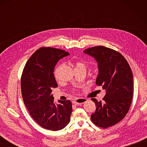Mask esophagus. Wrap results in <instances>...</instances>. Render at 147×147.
<instances>
[{"label": "esophagus", "mask_w": 147, "mask_h": 147, "mask_svg": "<svg viewBox=\"0 0 147 147\" xmlns=\"http://www.w3.org/2000/svg\"><path fill=\"white\" fill-rule=\"evenodd\" d=\"M86 102V98H78L74 100L73 102L74 104L75 105H80L84 104V103Z\"/></svg>", "instance_id": "obj_1"}]
</instances>
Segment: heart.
Returning a JSON list of instances; mask_svg holds the SVG:
<instances>
[{
  "label": "heart",
  "mask_w": 147,
  "mask_h": 147,
  "mask_svg": "<svg viewBox=\"0 0 147 147\" xmlns=\"http://www.w3.org/2000/svg\"><path fill=\"white\" fill-rule=\"evenodd\" d=\"M85 67V65H84L82 63H80V62H78V63H76V67ZM59 67H60L59 66L57 67L55 70L54 74H55V77L56 79L58 78V73H59Z\"/></svg>",
  "instance_id": "1"
}]
</instances>
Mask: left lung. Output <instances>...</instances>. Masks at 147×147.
<instances>
[{
  "instance_id": "8db88e82",
  "label": "left lung",
  "mask_w": 147,
  "mask_h": 147,
  "mask_svg": "<svg viewBox=\"0 0 147 147\" xmlns=\"http://www.w3.org/2000/svg\"><path fill=\"white\" fill-rule=\"evenodd\" d=\"M83 52L97 62L95 83L105 90L103 100L92 98L96 107L91 120L95 125L107 128L123 119L129 111L133 94L132 71L123 55L113 49L97 46Z\"/></svg>"
}]
</instances>
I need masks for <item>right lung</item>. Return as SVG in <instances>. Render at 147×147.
<instances>
[{
    "mask_svg": "<svg viewBox=\"0 0 147 147\" xmlns=\"http://www.w3.org/2000/svg\"><path fill=\"white\" fill-rule=\"evenodd\" d=\"M69 55L63 50L42 47L34 53L24 67L21 80L22 96L31 116L47 129L58 131L70 121V100H59L55 104L52 88L57 87L54 75L57 62Z\"/></svg>",
    "mask_w": 147,
    "mask_h": 147,
    "instance_id": "1",
    "label": "right lung"
}]
</instances>
